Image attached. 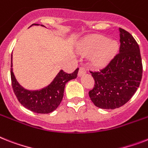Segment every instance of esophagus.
I'll list each match as a JSON object with an SVG mask.
<instances>
[{
    "instance_id": "obj_1",
    "label": "esophagus",
    "mask_w": 148,
    "mask_h": 148,
    "mask_svg": "<svg viewBox=\"0 0 148 148\" xmlns=\"http://www.w3.org/2000/svg\"><path fill=\"white\" fill-rule=\"evenodd\" d=\"M86 69H85V68H84V67H80V69H79V72H78V76L79 77H81L83 76V75H84L85 74H86Z\"/></svg>"
}]
</instances>
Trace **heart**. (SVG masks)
<instances>
[{"label": "heart", "instance_id": "1", "mask_svg": "<svg viewBox=\"0 0 148 148\" xmlns=\"http://www.w3.org/2000/svg\"><path fill=\"white\" fill-rule=\"evenodd\" d=\"M118 50V43L101 36H93L85 39L78 51L81 55H92V62L97 67L105 66Z\"/></svg>", "mask_w": 148, "mask_h": 148}]
</instances>
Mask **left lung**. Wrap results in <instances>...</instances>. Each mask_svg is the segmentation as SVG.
Masks as SVG:
<instances>
[{
    "instance_id": "1",
    "label": "left lung",
    "mask_w": 148,
    "mask_h": 148,
    "mask_svg": "<svg viewBox=\"0 0 148 148\" xmlns=\"http://www.w3.org/2000/svg\"><path fill=\"white\" fill-rule=\"evenodd\" d=\"M119 53L100 71L92 72L94 87L89 92L96 106L114 109L125 105L139 87L142 77L140 49L134 37L122 28Z\"/></svg>"
}]
</instances>
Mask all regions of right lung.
Instances as JSON below:
<instances>
[{
	"instance_id": "1",
	"label": "right lung",
	"mask_w": 148,
	"mask_h": 148,
	"mask_svg": "<svg viewBox=\"0 0 148 148\" xmlns=\"http://www.w3.org/2000/svg\"><path fill=\"white\" fill-rule=\"evenodd\" d=\"M33 25L38 26L39 24L34 23L32 26ZM42 26H44L43 25ZM12 67L13 63L11 56L10 76L12 87L18 101L29 110L41 114L50 113L57 109L63 98L66 83L72 79H75L77 77L79 70V68H77L72 74H68L61 70L50 84L41 90H29L23 88L17 82Z\"/></svg>"
}]
</instances>
